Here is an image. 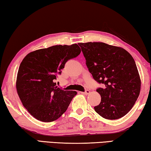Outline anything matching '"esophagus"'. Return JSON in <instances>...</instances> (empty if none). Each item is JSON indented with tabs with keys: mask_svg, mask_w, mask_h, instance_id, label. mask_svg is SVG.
<instances>
[{
	"mask_svg": "<svg viewBox=\"0 0 151 151\" xmlns=\"http://www.w3.org/2000/svg\"><path fill=\"white\" fill-rule=\"evenodd\" d=\"M82 93L84 94H88L90 93V91H89V90H86L85 92H83Z\"/></svg>",
	"mask_w": 151,
	"mask_h": 151,
	"instance_id": "34e87169",
	"label": "esophagus"
}]
</instances>
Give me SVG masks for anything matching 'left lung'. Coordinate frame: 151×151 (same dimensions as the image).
Here are the masks:
<instances>
[{"mask_svg":"<svg viewBox=\"0 0 151 151\" xmlns=\"http://www.w3.org/2000/svg\"><path fill=\"white\" fill-rule=\"evenodd\" d=\"M86 65L103 87L96 92L101 103L94 107L104 119L124 116L134 106L140 91V79L134 58L124 48L104 42L79 43Z\"/></svg>","mask_w":151,"mask_h":151,"instance_id":"obj_1","label":"left lung"}]
</instances>
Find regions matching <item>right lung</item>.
I'll list each match as a JSON object with an SVG mask.
<instances>
[{"label": "right lung", "instance_id": "right-lung-1", "mask_svg": "<svg viewBox=\"0 0 151 151\" xmlns=\"http://www.w3.org/2000/svg\"><path fill=\"white\" fill-rule=\"evenodd\" d=\"M81 52L77 44L55 45L33 51L22 60L17 74V93L25 109L35 119L52 122L67 110L77 93L64 91L55 82L66 63Z\"/></svg>", "mask_w": 151, "mask_h": 151}]
</instances>
